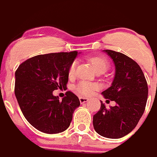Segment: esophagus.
<instances>
[{
	"label": "esophagus",
	"instance_id": "1",
	"mask_svg": "<svg viewBox=\"0 0 157 157\" xmlns=\"http://www.w3.org/2000/svg\"><path fill=\"white\" fill-rule=\"evenodd\" d=\"M79 101H80V102L82 104V103H86V102H87V101H89V99L86 98H82V97H80Z\"/></svg>",
	"mask_w": 157,
	"mask_h": 157
}]
</instances>
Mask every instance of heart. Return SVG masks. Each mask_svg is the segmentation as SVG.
I'll use <instances>...</instances> for the list:
<instances>
[{
	"mask_svg": "<svg viewBox=\"0 0 157 157\" xmlns=\"http://www.w3.org/2000/svg\"><path fill=\"white\" fill-rule=\"evenodd\" d=\"M96 72H105L109 68V61L102 56H94L90 59ZM77 60H74L70 65L68 69V75L73 77L75 75L76 67H77ZM98 89V86L95 83H90L86 81H81L78 83L75 86V90L81 95L90 96L92 95Z\"/></svg>",
	"mask_w": 157,
	"mask_h": 157,
	"instance_id": "b5f03b06",
	"label": "heart"
}]
</instances>
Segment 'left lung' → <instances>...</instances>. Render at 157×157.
I'll return each instance as SVG.
<instances>
[{
  "label": "left lung",
  "mask_w": 157,
  "mask_h": 157,
  "mask_svg": "<svg viewBox=\"0 0 157 157\" xmlns=\"http://www.w3.org/2000/svg\"><path fill=\"white\" fill-rule=\"evenodd\" d=\"M112 59L116 74L112 86L102 92L104 98L114 101L115 106L101 109L94 116L96 132L108 138H120L131 132L144 113L148 98V85L143 71L134 59L121 52L104 50Z\"/></svg>",
  "instance_id": "left-lung-1"
}]
</instances>
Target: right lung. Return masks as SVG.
Returning <instances> with one entry per match:
<instances>
[{
    "label": "right lung",
    "instance_id": "right-lung-1",
    "mask_svg": "<svg viewBox=\"0 0 157 157\" xmlns=\"http://www.w3.org/2000/svg\"><path fill=\"white\" fill-rule=\"evenodd\" d=\"M78 52H55L33 56L16 71L15 94L26 120L45 134H58L68 128L78 98L71 91L59 101L55 90H65L68 69Z\"/></svg>",
    "mask_w": 157,
    "mask_h": 157
}]
</instances>
